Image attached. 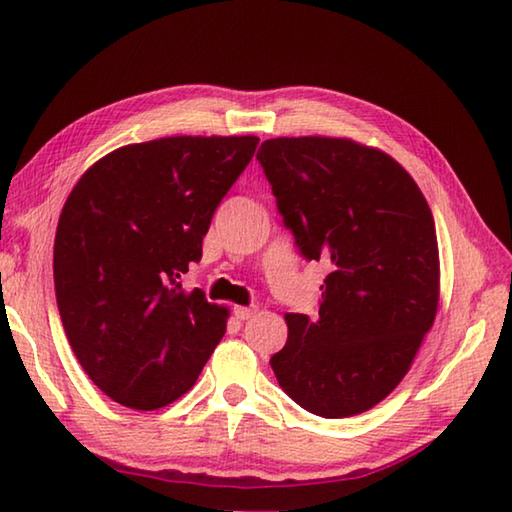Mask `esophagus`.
<instances>
[{"label":"esophagus","instance_id":"1","mask_svg":"<svg viewBox=\"0 0 512 512\" xmlns=\"http://www.w3.org/2000/svg\"><path fill=\"white\" fill-rule=\"evenodd\" d=\"M235 318L237 320H248V318H253V313H255V306H235Z\"/></svg>","mask_w":512,"mask_h":512}]
</instances>
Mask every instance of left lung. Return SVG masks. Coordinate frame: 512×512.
<instances>
[{"label": "left lung", "instance_id": "8db88e82", "mask_svg": "<svg viewBox=\"0 0 512 512\" xmlns=\"http://www.w3.org/2000/svg\"><path fill=\"white\" fill-rule=\"evenodd\" d=\"M306 262H327L318 315L286 313L271 358L306 412H367L401 383L439 306L432 210L392 156L347 138H271L257 152Z\"/></svg>", "mask_w": 512, "mask_h": 512}]
</instances>
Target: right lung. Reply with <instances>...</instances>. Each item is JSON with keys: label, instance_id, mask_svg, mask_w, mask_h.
I'll return each instance as SVG.
<instances>
[{"label": "right lung", "instance_id": "obj_1", "mask_svg": "<svg viewBox=\"0 0 512 512\" xmlns=\"http://www.w3.org/2000/svg\"><path fill=\"white\" fill-rule=\"evenodd\" d=\"M257 136H172L120 147L82 174L55 232L64 333L94 385L132 410H159L197 383L228 311L181 275L201 259L221 199Z\"/></svg>", "mask_w": 512, "mask_h": 512}]
</instances>
